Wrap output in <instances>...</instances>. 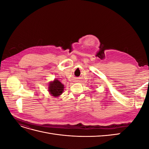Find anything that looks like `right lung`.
<instances>
[{
  "label": "right lung",
  "instance_id": "obj_1",
  "mask_svg": "<svg viewBox=\"0 0 149 149\" xmlns=\"http://www.w3.org/2000/svg\"><path fill=\"white\" fill-rule=\"evenodd\" d=\"M64 88V84H63L59 80L55 79L49 83L48 91L52 96L59 97L63 93Z\"/></svg>",
  "mask_w": 149,
  "mask_h": 149
}]
</instances>
